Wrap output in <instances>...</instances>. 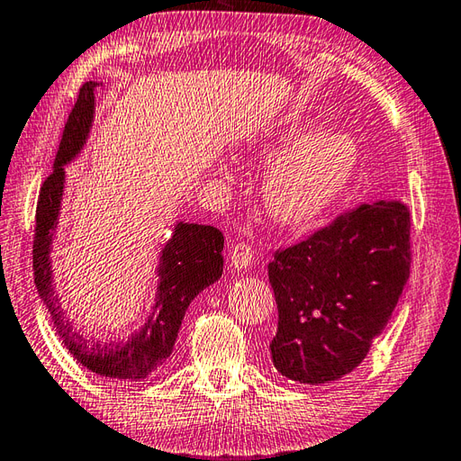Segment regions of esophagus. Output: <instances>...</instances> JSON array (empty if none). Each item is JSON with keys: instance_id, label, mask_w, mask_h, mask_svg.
<instances>
[{"instance_id": "obj_1", "label": "esophagus", "mask_w": 461, "mask_h": 461, "mask_svg": "<svg viewBox=\"0 0 461 461\" xmlns=\"http://www.w3.org/2000/svg\"><path fill=\"white\" fill-rule=\"evenodd\" d=\"M253 261V248L246 241H240L230 251V266L233 269H248Z\"/></svg>"}]
</instances>
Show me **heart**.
<instances>
[{"mask_svg": "<svg viewBox=\"0 0 461 461\" xmlns=\"http://www.w3.org/2000/svg\"><path fill=\"white\" fill-rule=\"evenodd\" d=\"M261 156L284 154L266 176L263 198L271 218L287 228H305L330 212L345 194L360 162V144L347 129H325L311 119H293L258 142Z\"/></svg>", "mask_w": 461, "mask_h": 461, "instance_id": "heart-1", "label": "heart"}]
</instances>
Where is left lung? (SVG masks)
Wrapping results in <instances>:
<instances>
[{
	"instance_id": "obj_1",
	"label": "left lung",
	"mask_w": 461,
	"mask_h": 461,
	"mask_svg": "<svg viewBox=\"0 0 461 461\" xmlns=\"http://www.w3.org/2000/svg\"><path fill=\"white\" fill-rule=\"evenodd\" d=\"M279 322L269 350L283 376L325 384L355 370L393 317L410 276V212L362 203L269 266Z\"/></svg>"
}]
</instances>
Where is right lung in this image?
Returning a JSON list of instances; mask_svg holds the SVG:
<instances>
[{
	"label": "right lung",
	"instance_id": "1",
	"mask_svg": "<svg viewBox=\"0 0 461 461\" xmlns=\"http://www.w3.org/2000/svg\"><path fill=\"white\" fill-rule=\"evenodd\" d=\"M96 85L99 83L89 81L81 86L79 99L65 124L53 174L43 182L39 192L33 240L35 287L53 321L59 339L85 368L106 378L142 380L162 366L166 358L172 355L185 309L190 307L194 297L221 277L223 236L213 225L185 221L174 225L172 238L160 251L158 269H156L158 285H156L152 311L144 325L134 330L129 339L111 342L85 339V335L73 327L53 287L51 246L59 213H61L65 166L81 154L89 139L95 119Z\"/></svg>",
	"mask_w": 461,
	"mask_h": 461
}]
</instances>
